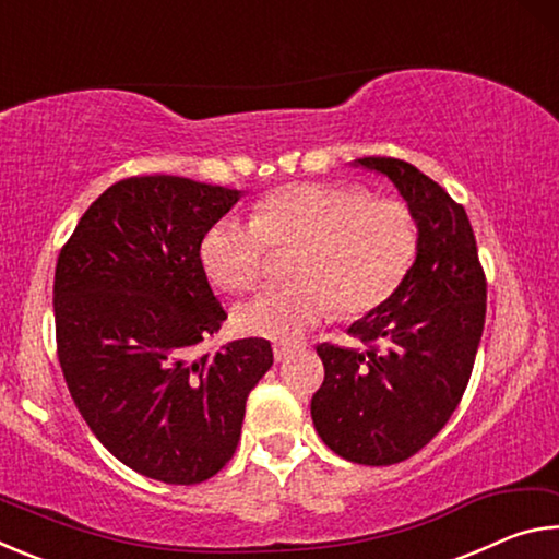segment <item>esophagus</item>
<instances>
[{
  "mask_svg": "<svg viewBox=\"0 0 559 559\" xmlns=\"http://www.w3.org/2000/svg\"><path fill=\"white\" fill-rule=\"evenodd\" d=\"M290 355H293L290 345H273V357H276V362H283V359H288Z\"/></svg>",
  "mask_w": 559,
  "mask_h": 559,
  "instance_id": "1",
  "label": "esophagus"
}]
</instances>
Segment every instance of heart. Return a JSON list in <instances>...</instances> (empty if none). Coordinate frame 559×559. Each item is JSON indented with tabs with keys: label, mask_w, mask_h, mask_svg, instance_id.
<instances>
[{
	"label": "heart",
	"mask_w": 559,
	"mask_h": 559,
	"mask_svg": "<svg viewBox=\"0 0 559 559\" xmlns=\"http://www.w3.org/2000/svg\"><path fill=\"white\" fill-rule=\"evenodd\" d=\"M273 249H296L288 286L236 308L241 333L293 343L335 313H372L394 296L419 249L409 204L372 197L343 182H288L253 206V219L224 216L206 229L200 257L210 278L229 293L253 290Z\"/></svg>",
	"instance_id": "obj_1"
}]
</instances>
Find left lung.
<instances>
[{
    "label": "left lung",
    "mask_w": 559,
    "mask_h": 559,
    "mask_svg": "<svg viewBox=\"0 0 559 559\" xmlns=\"http://www.w3.org/2000/svg\"><path fill=\"white\" fill-rule=\"evenodd\" d=\"M390 177L419 229V249L390 300L349 325L365 353L323 343L325 380L310 400L318 437L362 466L421 451L451 419L486 323V273L466 210L447 189L394 157H362Z\"/></svg>",
    "instance_id": "obj_1"
}]
</instances>
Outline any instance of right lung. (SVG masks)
<instances>
[{"instance_id":"right-lung-1","label":"right lung","mask_w":559,"mask_h":559,"mask_svg":"<svg viewBox=\"0 0 559 559\" xmlns=\"http://www.w3.org/2000/svg\"><path fill=\"white\" fill-rule=\"evenodd\" d=\"M239 197L173 175L120 179L56 263V349L73 402L112 456L163 484H202L229 463L249 392L273 365L263 337L194 355L226 320L200 246Z\"/></svg>"}]
</instances>
